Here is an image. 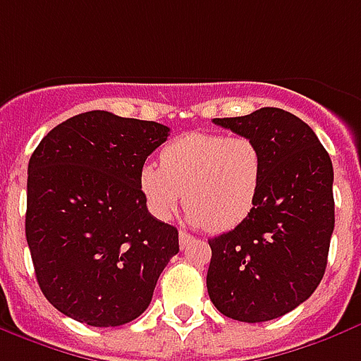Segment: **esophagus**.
<instances>
[{"label": "esophagus", "mask_w": 361, "mask_h": 361, "mask_svg": "<svg viewBox=\"0 0 361 361\" xmlns=\"http://www.w3.org/2000/svg\"><path fill=\"white\" fill-rule=\"evenodd\" d=\"M193 241V237L189 233H185V231H180V247L185 248L189 245V243Z\"/></svg>", "instance_id": "34e87169"}]
</instances>
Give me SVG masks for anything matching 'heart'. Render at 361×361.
Here are the masks:
<instances>
[{"instance_id":"1","label":"heart","mask_w":361,"mask_h":361,"mask_svg":"<svg viewBox=\"0 0 361 361\" xmlns=\"http://www.w3.org/2000/svg\"><path fill=\"white\" fill-rule=\"evenodd\" d=\"M262 178L264 154L252 137L191 132L162 149L160 166L141 168L140 188L160 220H168L183 199L189 220L221 233L255 210Z\"/></svg>"}]
</instances>
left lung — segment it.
<instances>
[{
	"mask_svg": "<svg viewBox=\"0 0 361 361\" xmlns=\"http://www.w3.org/2000/svg\"><path fill=\"white\" fill-rule=\"evenodd\" d=\"M212 122L260 145L264 178L247 220L208 239V296L231 319L269 322L308 300L325 274L335 228L333 164L314 130L283 109Z\"/></svg>",
	"mask_w": 361,
	"mask_h": 361,
	"instance_id": "obj_1",
	"label": "left lung"
}]
</instances>
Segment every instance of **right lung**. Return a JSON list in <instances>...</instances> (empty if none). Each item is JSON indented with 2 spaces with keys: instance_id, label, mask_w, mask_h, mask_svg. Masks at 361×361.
I'll list each match as a JSON object with an SVG mask.
<instances>
[{
  "instance_id": "right-lung-1",
  "label": "right lung",
  "mask_w": 361,
  "mask_h": 361,
  "mask_svg": "<svg viewBox=\"0 0 361 361\" xmlns=\"http://www.w3.org/2000/svg\"><path fill=\"white\" fill-rule=\"evenodd\" d=\"M168 135L159 122L90 111L32 153L26 241L39 289L65 316L116 327L151 304L180 243L178 229L147 210L140 173Z\"/></svg>"
}]
</instances>
